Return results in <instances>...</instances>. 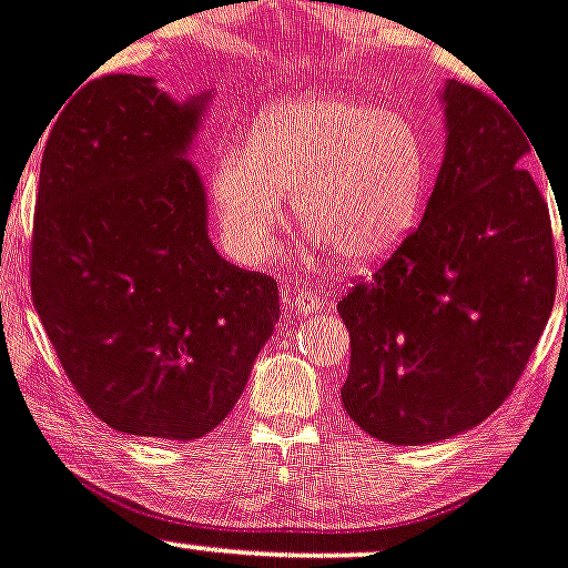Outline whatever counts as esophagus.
I'll list each match as a JSON object with an SVG mask.
<instances>
[{
	"mask_svg": "<svg viewBox=\"0 0 568 568\" xmlns=\"http://www.w3.org/2000/svg\"><path fill=\"white\" fill-rule=\"evenodd\" d=\"M290 306L295 310V315H312V312H321V310H332V295H323L315 293V290H295L290 295Z\"/></svg>",
	"mask_w": 568,
	"mask_h": 568,
	"instance_id": "1",
	"label": "esophagus"
}]
</instances>
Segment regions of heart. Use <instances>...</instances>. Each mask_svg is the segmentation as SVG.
I'll use <instances>...</instances> for the list:
<instances>
[{"mask_svg":"<svg viewBox=\"0 0 568 568\" xmlns=\"http://www.w3.org/2000/svg\"><path fill=\"white\" fill-rule=\"evenodd\" d=\"M426 153L407 119L371 102L321 94L267 108L245 148L217 150L209 194L225 247L256 264L295 217L348 267L390 256L418 220Z\"/></svg>","mask_w":568,"mask_h":568,"instance_id":"heart-1","label":"heart"}]
</instances>
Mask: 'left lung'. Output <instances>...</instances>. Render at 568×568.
Masks as SVG:
<instances>
[{
    "mask_svg": "<svg viewBox=\"0 0 568 568\" xmlns=\"http://www.w3.org/2000/svg\"><path fill=\"white\" fill-rule=\"evenodd\" d=\"M443 102L449 139L424 220L337 304L351 334L343 407L393 446L446 440L499 409L558 287L527 131L474 85L449 80Z\"/></svg>",
    "mask_w": 568,
    "mask_h": 568,
    "instance_id": "8db88e82",
    "label": "left lung"
}]
</instances>
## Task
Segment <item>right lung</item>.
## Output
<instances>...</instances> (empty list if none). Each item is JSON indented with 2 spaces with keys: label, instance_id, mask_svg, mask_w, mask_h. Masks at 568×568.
I'll return each instance as SVG.
<instances>
[{
  "label": "right lung",
  "instance_id": "obj_1",
  "mask_svg": "<svg viewBox=\"0 0 568 568\" xmlns=\"http://www.w3.org/2000/svg\"><path fill=\"white\" fill-rule=\"evenodd\" d=\"M203 105L102 74L69 97L41 159L32 304L78 396L128 435H209L278 321L275 281L209 240L186 161Z\"/></svg>",
  "mask_w": 568,
  "mask_h": 568
}]
</instances>
